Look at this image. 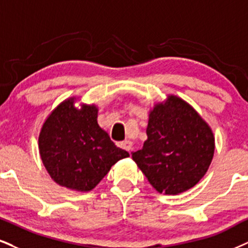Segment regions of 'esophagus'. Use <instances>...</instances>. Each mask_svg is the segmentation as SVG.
<instances>
[{"mask_svg": "<svg viewBox=\"0 0 248 248\" xmlns=\"http://www.w3.org/2000/svg\"><path fill=\"white\" fill-rule=\"evenodd\" d=\"M119 147L125 149V151L127 152H131V149H132V141H130V140H125V141H122L119 142Z\"/></svg>", "mask_w": 248, "mask_h": 248, "instance_id": "obj_1", "label": "esophagus"}]
</instances>
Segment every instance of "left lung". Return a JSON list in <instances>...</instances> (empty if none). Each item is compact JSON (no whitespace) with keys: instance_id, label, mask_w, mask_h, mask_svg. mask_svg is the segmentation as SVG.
Instances as JSON below:
<instances>
[{"instance_id":"8db88e82","label":"left lung","mask_w":248,"mask_h":248,"mask_svg":"<svg viewBox=\"0 0 248 248\" xmlns=\"http://www.w3.org/2000/svg\"><path fill=\"white\" fill-rule=\"evenodd\" d=\"M147 140L132 158L158 193L177 195L206 175L215 151L212 127L182 97L169 94L149 110Z\"/></svg>"}]
</instances>
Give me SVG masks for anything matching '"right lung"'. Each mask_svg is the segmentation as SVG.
<instances>
[{
	"label": "right lung",
	"mask_w": 248,
	"mask_h": 248,
	"mask_svg": "<svg viewBox=\"0 0 248 248\" xmlns=\"http://www.w3.org/2000/svg\"><path fill=\"white\" fill-rule=\"evenodd\" d=\"M71 96L45 119L39 133L42 163L56 184L77 192H90L116 162L129 157L97 124L99 107Z\"/></svg>",
	"instance_id": "right-lung-1"
}]
</instances>
